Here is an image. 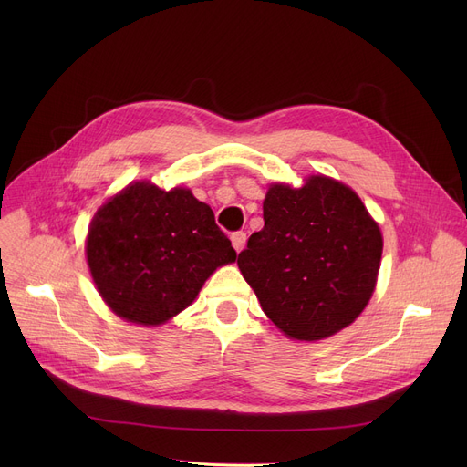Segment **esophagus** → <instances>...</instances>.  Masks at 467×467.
<instances>
[{"label":"esophagus","mask_w":467,"mask_h":467,"mask_svg":"<svg viewBox=\"0 0 467 467\" xmlns=\"http://www.w3.org/2000/svg\"><path fill=\"white\" fill-rule=\"evenodd\" d=\"M231 242H233V248L240 254L244 248H246V233H242V231L233 233Z\"/></svg>","instance_id":"obj_1"}]
</instances>
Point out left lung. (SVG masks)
I'll list each match as a JSON object with an SVG mask.
<instances>
[{
  "label": "left lung",
  "mask_w": 467,
  "mask_h": 467,
  "mask_svg": "<svg viewBox=\"0 0 467 467\" xmlns=\"http://www.w3.org/2000/svg\"><path fill=\"white\" fill-rule=\"evenodd\" d=\"M263 219L238 268L271 322L297 340L350 326L373 296L382 255L380 229L359 196L326 176L299 189L276 183Z\"/></svg>",
  "instance_id": "obj_1"
}]
</instances>
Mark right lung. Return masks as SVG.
Wrapping results in <instances>:
<instances>
[{
	"mask_svg": "<svg viewBox=\"0 0 467 467\" xmlns=\"http://www.w3.org/2000/svg\"><path fill=\"white\" fill-rule=\"evenodd\" d=\"M87 261L117 316L161 326L194 301L217 266L236 261V252L212 208L189 189L136 182L96 212Z\"/></svg>",
	"mask_w": 467,
	"mask_h": 467,
	"instance_id": "right-lung-1",
	"label": "right lung"
}]
</instances>
